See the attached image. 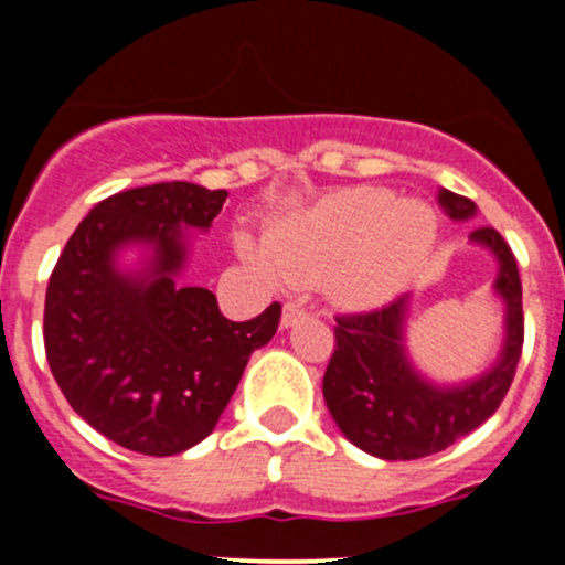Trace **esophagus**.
Masks as SVG:
<instances>
[{"label":"esophagus","mask_w":565,"mask_h":565,"mask_svg":"<svg viewBox=\"0 0 565 565\" xmlns=\"http://www.w3.org/2000/svg\"><path fill=\"white\" fill-rule=\"evenodd\" d=\"M306 317H309V309H306L300 300H289V303H284V315H281L284 328H292V324H298L300 319Z\"/></svg>","instance_id":"obj_1"}]
</instances>
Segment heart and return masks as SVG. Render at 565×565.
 Returning a JSON list of instances; mask_svg holds the SVG:
<instances>
[{
	"label": "heart",
	"instance_id": "b5f03b06",
	"mask_svg": "<svg viewBox=\"0 0 565 565\" xmlns=\"http://www.w3.org/2000/svg\"><path fill=\"white\" fill-rule=\"evenodd\" d=\"M437 241V218L391 191L352 188L322 199L298 218L267 230L265 250L243 241V256L265 276L328 281L347 306H380L407 287Z\"/></svg>",
	"mask_w": 565,
	"mask_h": 565
}]
</instances>
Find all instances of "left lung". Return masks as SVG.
I'll use <instances>...</instances> for the list:
<instances>
[{
    "label": "left lung",
    "instance_id": "8db88e82",
    "mask_svg": "<svg viewBox=\"0 0 565 565\" xmlns=\"http://www.w3.org/2000/svg\"><path fill=\"white\" fill-rule=\"evenodd\" d=\"M437 204L457 221L476 215L470 199L446 188L437 193ZM470 241L498 256L494 289L505 300L503 352L498 366L476 383L437 388L415 374L402 347L407 298H396L372 311L335 317V347L322 380L324 402L347 440L372 457L398 461L446 451L459 437L478 429L511 388L525 341L520 267L514 250L492 226L472 230Z\"/></svg>",
    "mask_w": 565,
    "mask_h": 565
}]
</instances>
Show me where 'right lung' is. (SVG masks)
Segmentation results:
<instances>
[{
  "label": "right lung",
  "instance_id": "add662e5",
  "mask_svg": "<svg viewBox=\"0 0 565 565\" xmlns=\"http://www.w3.org/2000/svg\"><path fill=\"white\" fill-rule=\"evenodd\" d=\"M226 196L193 182L114 193L89 210L51 270L43 311L51 374L67 404L128 451L172 457L202 443L250 352L281 322V303L232 322L210 289L174 284L185 262L180 226L207 230ZM128 242L157 250L147 279L113 267Z\"/></svg>",
  "mask_w": 565,
  "mask_h": 565
}]
</instances>
